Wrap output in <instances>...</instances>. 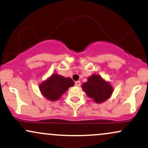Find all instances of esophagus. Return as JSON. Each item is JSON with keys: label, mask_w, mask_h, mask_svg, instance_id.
I'll use <instances>...</instances> for the list:
<instances>
[{"label": "esophagus", "mask_w": 148, "mask_h": 148, "mask_svg": "<svg viewBox=\"0 0 148 148\" xmlns=\"http://www.w3.org/2000/svg\"><path fill=\"white\" fill-rule=\"evenodd\" d=\"M81 85V82H80V81H77L75 82V86H79Z\"/></svg>", "instance_id": "1"}]
</instances>
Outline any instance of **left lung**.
I'll return each mask as SVG.
<instances>
[{
    "label": "left lung",
    "mask_w": 148,
    "mask_h": 148,
    "mask_svg": "<svg viewBox=\"0 0 148 148\" xmlns=\"http://www.w3.org/2000/svg\"><path fill=\"white\" fill-rule=\"evenodd\" d=\"M82 87L86 95L96 103L105 102L110 98L113 92L112 85L101 76L95 74L88 77L87 82L83 83Z\"/></svg>",
    "instance_id": "obj_1"
}]
</instances>
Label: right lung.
Returning <instances> with one entry per match:
<instances>
[{
	"label": "right lung",
	"mask_w": 148,
	"mask_h": 148,
	"mask_svg": "<svg viewBox=\"0 0 148 148\" xmlns=\"http://www.w3.org/2000/svg\"><path fill=\"white\" fill-rule=\"evenodd\" d=\"M75 84L70 77H64L57 73L52 75L46 81L39 85L40 91L46 98L50 101H55Z\"/></svg>",
	"instance_id": "right-lung-1"
}]
</instances>
